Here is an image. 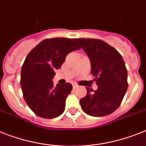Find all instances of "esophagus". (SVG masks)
Here are the masks:
<instances>
[{
    "mask_svg": "<svg viewBox=\"0 0 146 146\" xmlns=\"http://www.w3.org/2000/svg\"><path fill=\"white\" fill-rule=\"evenodd\" d=\"M77 87H78V85H76V84H73V89L76 88Z\"/></svg>",
    "mask_w": 146,
    "mask_h": 146,
    "instance_id": "obj_1",
    "label": "esophagus"
}]
</instances>
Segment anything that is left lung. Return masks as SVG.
Listing matches in <instances>:
<instances>
[{
	"instance_id": "8db88e82",
	"label": "left lung",
	"mask_w": 146,
	"mask_h": 146,
	"mask_svg": "<svg viewBox=\"0 0 146 146\" xmlns=\"http://www.w3.org/2000/svg\"><path fill=\"white\" fill-rule=\"evenodd\" d=\"M91 61V74L97 82L94 92L86 87L87 94L80 99L86 114L102 117L111 114L120 106L127 89V70L121 54L101 40L75 39Z\"/></svg>"
}]
</instances>
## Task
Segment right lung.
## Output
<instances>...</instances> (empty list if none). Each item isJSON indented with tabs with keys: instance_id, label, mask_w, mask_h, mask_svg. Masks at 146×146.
Returning a JSON list of instances; mask_svg holds the SVG:
<instances>
[{
	"instance_id": "obj_1",
	"label": "right lung",
	"mask_w": 146,
	"mask_h": 146,
	"mask_svg": "<svg viewBox=\"0 0 146 146\" xmlns=\"http://www.w3.org/2000/svg\"><path fill=\"white\" fill-rule=\"evenodd\" d=\"M80 48L75 39L55 37L42 40L28 53L22 65L20 84L26 104L36 115L54 118L64 112L73 86L68 82L55 86L52 79L67 54Z\"/></svg>"
}]
</instances>
